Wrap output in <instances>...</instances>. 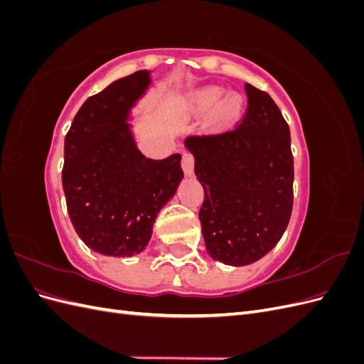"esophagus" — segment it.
<instances>
[{
	"instance_id": "34e87169",
	"label": "esophagus",
	"mask_w": 364,
	"mask_h": 364,
	"mask_svg": "<svg viewBox=\"0 0 364 364\" xmlns=\"http://www.w3.org/2000/svg\"><path fill=\"white\" fill-rule=\"evenodd\" d=\"M182 170L186 176H191L194 171V156L190 153H183L182 155Z\"/></svg>"
}]
</instances>
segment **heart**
Returning a JSON list of instances; mask_svg holds the SVG:
<instances>
[{
  "label": "heart",
  "instance_id": "1",
  "mask_svg": "<svg viewBox=\"0 0 364 364\" xmlns=\"http://www.w3.org/2000/svg\"><path fill=\"white\" fill-rule=\"evenodd\" d=\"M225 95L226 91L223 87L206 86L190 95L188 107L190 111L199 115L211 112L209 124L217 130H225L237 123L245 107L243 98L240 95Z\"/></svg>",
  "mask_w": 364,
  "mask_h": 364
}]
</instances>
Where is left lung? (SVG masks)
I'll use <instances>...</instances> for the list:
<instances>
[{"instance_id":"obj_1","label":"left lung","mask_w":364,"mask_h":364,"mask_svg":"<svg viewBox=\"0 0 364 364\" xmlns=\"http://www.w3.org/2000/svg\"><path fill=\"white\" fill-rule=\"evenodd\" d=\"M241 123L215 135H191L194 173L205 200L199 211L211 258L247 266L278 245L293 209L290 129L272 97L245 85Z\"/></svg>"}]
</instances>
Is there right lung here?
<instances>
[{"mask_svg":"<svg viewBox=\"0 0 364 364\" xmlns=\"http://www.w3.org/2000/svg\"><path fill=\"white\" fill-rule=\"evenodd\" d=\"M150 82L146 70L112 82L82 105L65 136L62 186L71 223L102 255L144 250L158 213L183 178L179 153L146 158L126 123Z\"/></svg>","mask_w":364,"mask_h":364,"instance_id":"obj_1","label":"right lung"}]
</instances>
